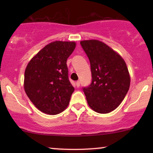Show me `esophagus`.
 I'll return each mask as SVG.
<instances>
[{
    "label": "esophagus",
    "mask_w": 153,
    "mask_h": 153,
    "mask_svg": "<svg viewBox=\"0 0 153 153\" xmlns=\"http://www.w3.org/2000/svg\"><path fill=\"white\" fill-rule=\"evenodd\" d=\"M75 84H76V86H77V88H79V87H80V81H79V80H78V81H77L76 82H75Z\"/></svg>",
    "instance_id": "1"
}]
</instances>
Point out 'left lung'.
Returning a JSON list of instances; mask_svg holds the SVG:
<instances>
[{"label":"left lung","instance_id":"1","mask_svg":"<svg viewBox=\"0 0 153 153\" xmlns=\"http://www.w3.org/2000/svg\"><path fill=\"white\" fill-rule=\"evenodd\" d=\"M80 45L91 64L92 81L82 88L89 106L100 114L118 107L127 95L130 77L127 65L118 53L99 40H84Z\"/></svg>","mask_w":153,"mask_h":153}]
</instances>
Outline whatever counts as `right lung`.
Masks as SVG:
<instances>
[{
  "mask_svg": "<svg viewBox=\"0 0 153 153\" xmlns=\"http://www.w3.org/2000/svg\"><path fill=\"white\" fill-rule=\"evenodd\" d=\"M75 45L74 42H51L26 66L24 90L34 106L44 113L57 114L69 104L74 88L68 78L66 62Z\"/></svg>",
  "mask_w": 153,
  "mask_h": 153,
  "instance_id": "right-lung-1",
  "label": "right lung"
}]
</instances>
